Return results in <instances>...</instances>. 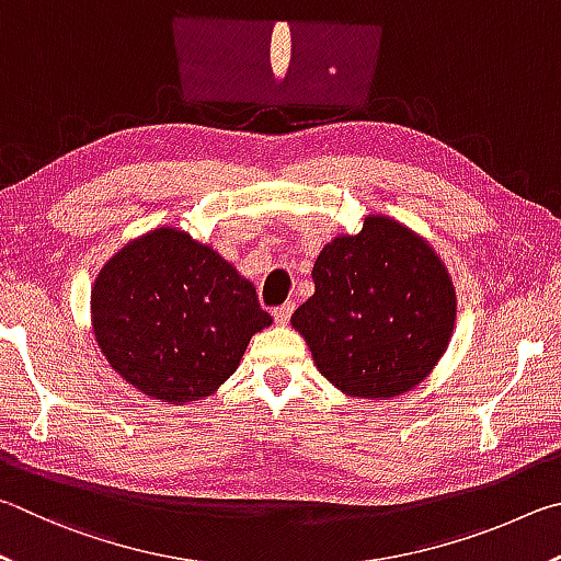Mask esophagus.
I'll use <instances>...</instances> for the list:
<instances>
[{
    "label": "esophagus",
    "instance_id": "1",
    "mask_svg": "<svg viewBox=\"0 0 561 561\" xmlns=\"http://www.w3.org/2000/svg\"><path fill=\"white\" fill-rule=\"evenodd\" d=\"M293 310H296V306H293V302H283V306L273 308V320L278 322V325H288Z\"/></svg>",
    "mask_w": 561,
    "mask_h": 561
}]
</instances>
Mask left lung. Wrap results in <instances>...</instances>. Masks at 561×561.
<instances>
[{
    "mask_svg": "<svg viewBox=\"0 0 561 561\" xmlns=\"http://www.w3.org/2000/svg\"><path fill=\"white\" fill-rule=\"evenodd\" d=\"M316 296L293 312L320 375L350 397H399L428 377L456 320V293L426 241L387 216L318 255Z\"/></svg>",
    "mask_w": 561,
    "mask_h": 561,
    "instance_id": "8db88e82",
    "label": "left lung"
}]
</instances>
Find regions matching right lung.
Listing matches in <instances>:
<instances>
[{"instance_id":"1","label":"right lung","mask_w":561,"mask_h":561,"mask_svg":"<svg viewBox=\"0 0 561 561\" xmlns=\"http://www.w3.org/2000/svg\"><path fill=\"white\" fill-rule=\"evenodd\" d=\"M93 332L111 367L152 399L184 404L229 379L271 325L253 283L190 233L157 229L98 273Z\"/></svg>"}]
</instances>
